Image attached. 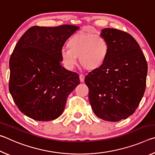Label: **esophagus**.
Instances as JSON below:
<instances>
[{
	"mask_svg": "<svg viewBox=\"0 0 155 155\" xmlns=\"http://www.w3.org/2000/svg\"><path fill=\"white\" fill-rule=\"evenodd\" d=\"M79 79H80V81L81 83L84 82V80H85V76H84L83 74H80L79 75Z\"/></svg>",
	"mask_w": 155,
	"mask_h": 155,
	"instance_id": "1",
	"label": "esophagus"
}]
</instances>
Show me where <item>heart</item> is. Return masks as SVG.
I'll return each instance as SVG.
<instances>
[{"label":"heart","mask_w":155,"mask_h":155,"mask_svg":"<svg viewBox=\"0 0 155 155\" xmlns=\"http://www.w3.org/2000/svg\"><path fill=\"white\" fill-rule=\"evenodd\" d=\"M68 49L60 51V58L64 66L72 70L77 64L89 71L101 68L109 57L110 46L102 35L81 31L71 36L67 44Z\"/></svg>","instance_id":"heart-1"}]
</instances>
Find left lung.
<instances>
[{
  "instance_id": "left-lung-1",
  "label": "left lung",
  "mask_w": 155,
  "mask_h": 155,
  "mask_svg": "<svg viewBox=\"0 0 155 155\" xmlns=\"http://www.w3.org/2000/svg\"><path fill=\"white\" fill-rule=\"evenodd\" d=\"M101 35L109 44V57L101 68L86 76L85 83L96 116L117 122L137 109L145 91L148 65L140 45L130 34L106 28Z\"/></svg>"
}]
</instances>
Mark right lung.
I'll use <instances>...</instances> for the list:
<instances>
[{
  "label": "right lung",
  "instance_id": "1",
  "mask_svg": "<svg viewBox=\"0 0 155 155\" xmlns=\"http://www.w3.org/2000/svg\"><path fill=\"white\" fill-rule=\"evenodd\" d=\"M77 26H34L18 41L9 59L10 94L20 111L38 121L64 111L69 94L79 85L77 73L61 64L60 51Z\"/></svg>",
  "mask_w": 155,
  "mask_h": 155
}]
</instances>
